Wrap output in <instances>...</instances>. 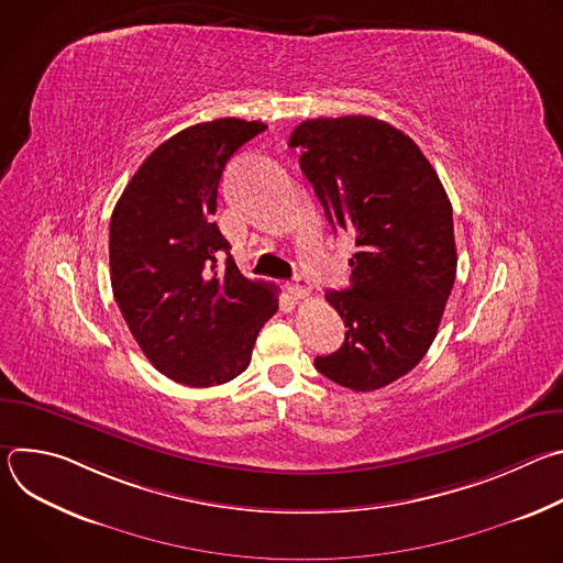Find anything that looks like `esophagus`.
Instances as JSON below:
<instances>
[{
  "label": "esophagus",
  "mask_w": 563,
  "mask_h": 563,
  "mask_svg": "<svg viewBox=\"0 0 563 563\" xmlns=\"http://www.w3.org/2000/svg\"><path fill=\"white\" fill-rule=\"evenodd\" d=\"M287 291H289L296 300H300V298H309V296H311V285H309V280H307V278L298 276V278H294L291 283H287Z\"/></svg>",
  "instance_id": "1"
}]
</instances>
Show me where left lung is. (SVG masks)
<instances>
[{
    "instance_id": "obj_1",
    "label": "left lung",
    "mask_w": 563,
    "mask_h": 563,
    "mask_svg": "<svg viewBox=\"0 0 563 563\" xmlns=\"http://www.w3.org/2000/svg\"><path fill=\"white\" fill-rule=\"evenodd\" d=\"M289 146L332 227L356 243L352 287L325 294L345 343L313 365L354 391L385 387L437 336L456 276L450 198L417 142L369 115L305 120Z\"/></svg>"
}]
</instances>
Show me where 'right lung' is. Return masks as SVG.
I'll return each mask as SVG.
<instances>
[{"label":"right lung","instance_id":"add662e5","mask_svg":"<svg viewBox=\"0 0 563 563\" xmlns=\"http://www.w3.org/2000/svg\"><path fill=\"white\" fill-rule=\"evenodd\" d=\"M265 129L220 118L176 133L144 159L111 216V287L129 332L157 372L189 387L243 374L278 309V289L238 272L213 222L224 165Z\"/></svg>","mask_w":563,"mask_h":563}]
</instances>
